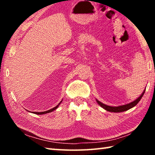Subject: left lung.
<instances>
[{"label": "left lung", "mask_w": 155, "mask_h": 155, "mask_svg": "<svg viewBox=\"0 0 155 155\" xmlns=\"http://www.w3.org/2000/svg\"><path fill=\"white\" fill-rule=\"evenodd\" d=\"M146 89L143 90L142 94H141L140 96L137 98L136 100H135L134 101L131 102L130 103H128L127 104H124V105H121V106H117V107H111V106H109L107 105V104H104L103 103H102L101 102H100L99 101L96 99V102L98 103L100 106L101 107H103V109L107 110V111H110V112H114V113H120V112H123L125 111H127V110L130 109L131 108H133V107H135L136 104H137L140 101V100L142 98L143 95L145 93Z\"/></svg>", "instance_id": "left-lung-1"}]
</instances>
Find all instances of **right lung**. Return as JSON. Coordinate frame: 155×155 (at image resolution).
I'll list each match as a JSON object with an SVG mask.
<instances>
[{
  "label": "right lung",
  "mask_w": 155,
  "mask_h": 155,
  "mask_svg": "<svg viewBox=\"0 0 155 155\" xmlns=\"http://www.w3.org/2000/svg\"><path fill=\"white\" fill-rule=\"evenodd\" d=\"M63 101V100H62ZM62 101L60 102V103L57 104V105L55 107H53V108L52 109H49V110H48V111H43V112H32L33 114H38V115H42V114H48V113H50V112H52V111H54V110H55L57 108H58V107H59V105L61 103V102H62ZM29 112H31V111H29Z\"/></svg>",
  "instance_id": "obj_1"
}]
</instances>
